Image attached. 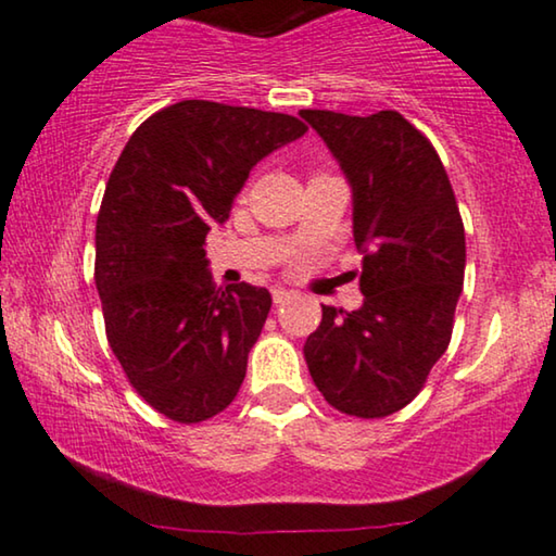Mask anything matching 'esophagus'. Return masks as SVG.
I'll use <instances>...</instances> for the list:
<instances>
[{
	"mask_svg": "<svg viewBox=\"0 0 556 556\" xmlns=\"http://www.w3.org/2000/svg\"><path fill=\"white\" fill-rule=\"evenodd\" d=\"M271 298H274V302H277V305H285V302L292 298V292L285 290V287H277V290H271Z\"/></svg>",
	"mask_w": 556,
	"mask_h": 556,
	"instance_id": "1",
	"label": "esophagus"
}]
</instances>
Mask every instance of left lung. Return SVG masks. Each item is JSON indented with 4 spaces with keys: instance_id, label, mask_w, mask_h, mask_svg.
<instances>
[{
    "instance_id": "1",
    "label": "left lung",
    "mask_w": 556,
    "mask_h": 556,
    "mask_svg": "<svg viewBox=\"0 0 556 556\" xmlns=\"http://www.w3.org/2000/svg\"><path fill=\"white\" fill-rule=\"evenodd\" d=\"M300 117L349 181L364 256L362 307L323 305L302 354L336 410L392 416L418 395L452 341L467 258L454 189L428 138L395 110L369 117L302 110Z\"/></svg>"
}]
</instances>
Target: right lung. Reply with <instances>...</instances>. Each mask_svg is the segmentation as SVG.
Returning <instances> with one entry per match:
<instances>
[{"mask_svg":"<svg viewBox=\"0 0 556 556\" xmlns=\"http://www.w3.org/2000/svg\"><path fill=\"white\" fill-rule=\"evenodd\" d=\"M305 132L282 112L185 100L140 125L112 168L94 236L104 328L132 388L166 418L200 424L241 390L271 294L215 290L205 236L251 168Z\"/></svg>","mask_w":556,"mask_h":556,"instance_id":"1","label":"right lung"}]
</instances>
